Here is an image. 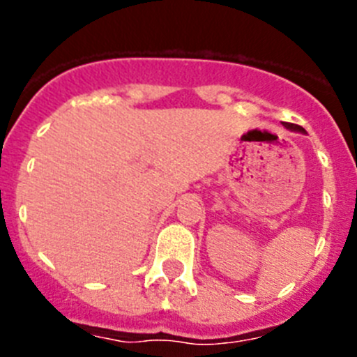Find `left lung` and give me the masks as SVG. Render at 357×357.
I'll use <instances>...</instances> for the list:
<instances>
[{
  "label": "left lung",
  "mask_w": 357,
  "mask_h": 357,
  "mask_svg": "<svg viewBox=\"0 0 357 357\" xmlns=\"http://www.w3.org/2000/svg\"><path fill=\"white\" fill-rule=\"evenodd\" d=\"M284 127L289 128V130H296V132H304V128L298 127V125H295V123H284Z\"/></svg>",
  "instance_id": "obj_1"
}]
</instances>
